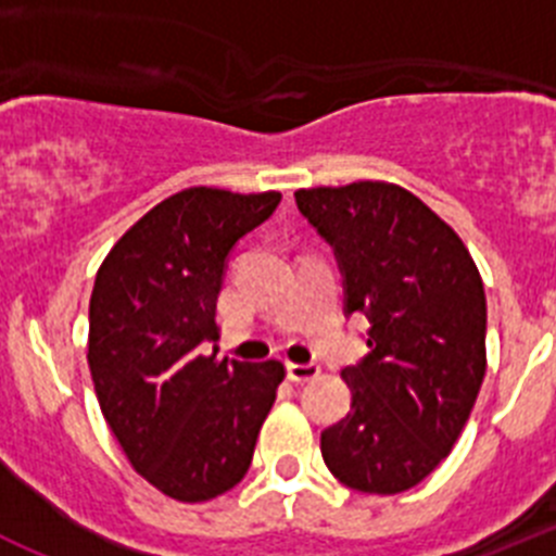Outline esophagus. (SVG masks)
Here are the masks:
<instances>
[{
	"mask_svg": "<svg viewBox=\"0 0 556 556\" xmlns=\"http://www.w3.org/2000/svg\"><path fill=\"white\" fill-rule=\"evenodd\" d=\"M287 372L292 381H314V378L320 376V367L317 365H298V362H289Z\"/></svg>",
	"mask_w": 556,
	"mask_h": 556,
	"instance_id": "1",
	"label": "esophagus"
}]
</instances>
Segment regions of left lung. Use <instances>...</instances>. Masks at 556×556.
<instances>
[{
	"label": "left lung",
	"instance_id": "obj_1",
	"mask_svg": "<svg viewBox=\"0 0 556 556\" xmlns=\"http://www.w3.org/2000/svg\"><path fill=\"white\" fill-rule=\"evenodd\" d=\"M345 275V312L370 320L345 367L351 412L323 431L333 479L362 493L415 488L448 456L488 370V301L473 255L445 219L387 180L294 191Z\"/></svg>",
	"mask_w": 556,
	"mask_h": 556
}]
</instances>
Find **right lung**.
Listing matches in <instances>:
<instances>
[{"label":"right lung","instance_id":"right-lung-1","mask_svg":"<svg viewBox=\"0 0 556 556\" xmlns=\"http://www.w3.org/2000/svg\"><path fill=\"white\" fill-rule=\"evenodd\" d=\"M278 203L281 191L180 189L132 223L97 269L88 367L100 409L136 473L184 504L244 479L287 376L278 358L200 351L219 337L230 248Z\"/></svg>","mask_w":556,"mask_h":556}]
</instances>
